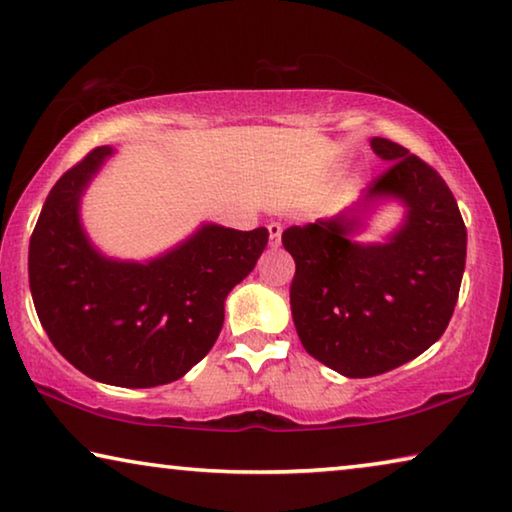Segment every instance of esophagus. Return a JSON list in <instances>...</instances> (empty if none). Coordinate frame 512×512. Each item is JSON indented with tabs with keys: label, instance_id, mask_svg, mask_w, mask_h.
<instances>
[{
	"label": "esophagus",
	"instance_id": "1",
	"mask_svg": "<svg viewBox=\"0 0 512 512\" xmlns=\"http://www.w3.org/2000/svg\"><path fill=\"white\" fill-rule=\"evenodd\" d=\"M269 243H271V248H278L282 243V225L280 223H269Z\"/></svg>",
	"mask_w": 512,
	"mask_h": 512
}]
</instances>
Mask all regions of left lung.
Returning a JSON list of instances; mask_svg holds the SVG:
<instances>
[{"mask_svg": "<svg viewBox=\"0 0 512 512\" xmlns=\"http://www.w3.org/2000/svg\"><path fill=\"white\" fill-rule=\"evenodd\" d=\"M387 168L364 202L408 207L387 243H358V212L291 225L289 298L305 351L348 378H369L415 360L442 337L456 307L467 255L458 202L440 173L389 139H371Z\"/></svg>", "mask_w": 512, "mask_h": 512, "instance_id": "obj_1", "label": "left lung"}]
</instances>
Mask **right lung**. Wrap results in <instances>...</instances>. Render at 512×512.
<instances>
[{
    "instance_id": "obj_1",
    "label": "right lung",
    "mask_w": 512,
    "mask_h": 512,
    "mask_svg": "<svg viewBox=\"0 0 512 512\" xmlns=\"http://www.w3.org/2000/svg\"><path fill=\"white\" fill-rule=\"evenodd\" d=\"M113 150L61 175L29 241V287L47 337L72 367L116 387L182 378L212 351L225 298L255 269L269 230L202 225L148 264L97 253L81 230V193Z\"/></svg>"
}]
</instances>
